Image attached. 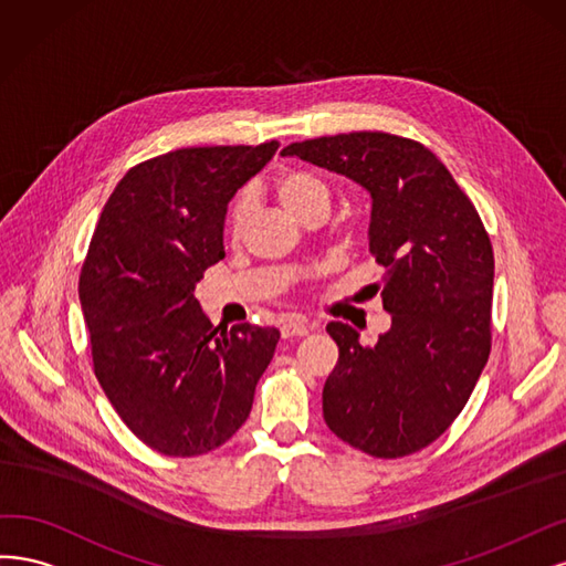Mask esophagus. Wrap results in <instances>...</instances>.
<instances>
[{
  "mask_svg": "<svg viewBox=\"0 0 566 566\" xmlns=\"http://www.w3.org/2000/svg\"><path fill=\"white\" fill-rule=\"evenodd\" d=\"M307 334V324L298 317H289L282 322V336L284 338H294V336H305Z\"/></svg>",
  "mask_w": 566,
  "mask_h": 566,
  "instance_id": "34e87169",
  "label": "esophagus"
}]
</instances>
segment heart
Instances as JSON below:
<instances>
[{"instance_id":"1","label":"heart","mask_w":566,"mask_h":566,"mask_svg":"<svg viewBox=\"0 0 566 566\" xmlns=\"http://www.w3.org/2000/svg\"><path fill=\"white\" fill-rule=\"evenodd\" d=\"M272 188H275L280 205L291 216H296L298 221H301V218H305L307 213L317 211V209L329 211L332 188L315 171H310V169H282L275 176V180H272ZM249 211H251L249 195H237L234 202L230 205V213H228V232H230L232 240L242 237V232L247 228V221H249Z\"/></svg>"}]
</instances>
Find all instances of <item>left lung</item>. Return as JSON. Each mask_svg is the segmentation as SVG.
I'll return each instance as SVG.
<instances>
[{"label": "left lung", "instance_id": "8db88e82", "mask_svg": "<svg viewBox=\"0 0 566 566\" xmlns=\"http://www.w3.org/2000/svg\"><path fill=\"white\" fill-rule=\"evenodd\" d=\"M301 157L371 195L369 251L386 268L392 326L361 345L332 322L338 361L324 382L329 430L350 447L399 459L432 444L459 416L491 350L494 251L478 209L426 145L382 132L291 143Z\"/></svg>", "mask_w": 566, "mask_h": 566}]
</instances>
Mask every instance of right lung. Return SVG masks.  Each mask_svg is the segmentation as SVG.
Listing matches in <instances>:
<instances>
[{
  "label": "right lung",
  "instance_id": "obj_1",
  "mask_svg": "<svg viewBox=\"0 0 566 566\" xmlns=\"http://www.w3.org/2000/svg\"><path fill=\"white\" fill-rule=\"evenodd\" d=\"M280 143L180 148L136 164L107 199L80 275L103 392L143 444L202 455L242 428L275 355L272 326H213L195 298L226 256L228 202Z\"/></svg>",
  "mask_w": 566,
  "mask_h": 566
}]
</instances>
